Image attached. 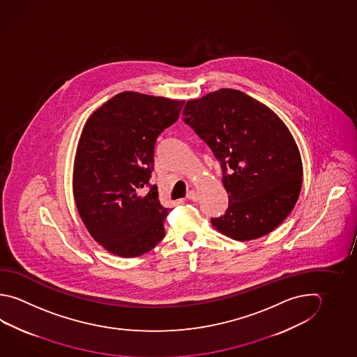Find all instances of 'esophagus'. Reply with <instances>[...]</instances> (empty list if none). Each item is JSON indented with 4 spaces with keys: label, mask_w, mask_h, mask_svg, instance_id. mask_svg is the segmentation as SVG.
Returning <instances> with one entry per match:
<instances>
[{
    "label": "esophagus",
    "mask_w": 357,
    "mask_h": 357,
    "mask_svg": "<svg viewBox=\"0 0 357 357\" xmlns=\"http://www.w3.org/2000/svg\"><path fill=\"white\" fill-rule=\"evenodd\" d=\"M187 198L190 199V201H193V202H197V201L199 199V195H198L195 190H190L188 195H187Z\"/></svg>",
    "instance_id": "esophagus-1"
}]
</instances>
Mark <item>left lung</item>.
<instances>
[{
    "label": "left lung",
    "instance_id": "obj_1",
    "mask_svg": "<svg viewBox=\"0 0 357 357\" xmlns=\"http://www.w3.org/2000/svg\"><path fill=\"white\" fill-rule=\"evenodd\" d=\"M183 116L222 167L229 206L211 220L213 227L236 241L276 229L302 188V158L287 125L261 102L231 88L189 100Z\"/></svg>",
    "mask_w": 357,
    "mask_h": 357
}]
</instances>
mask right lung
<instances>
[{
    "label": "right lung",
    "mask_w": 357,
    "mask_h": 357,
    "mask_svg": "<svg viewBox=\"0 0 357 357\" xmlns=\"http://www.w3.org/2000/svg\"><path fill=\"white\" fill-rule=\"evenodd\" d=\"M183 105L126 91L105 102L84 123L73 168L75 206L88 232L114 255H144L165 236L169 208L149 179L155 142L178 120Z\"/></svg>",
    "instance_id": "add662e5"
}]
</instances>
